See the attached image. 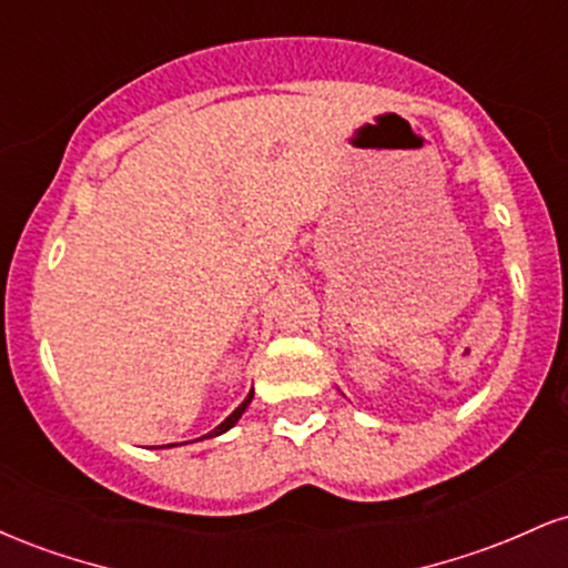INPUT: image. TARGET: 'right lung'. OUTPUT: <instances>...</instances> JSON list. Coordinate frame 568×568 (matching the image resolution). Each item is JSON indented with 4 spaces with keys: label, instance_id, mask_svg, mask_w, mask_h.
I'll return each mask as SVG.
<instances>
[{
    "label": "right lung",
    "instance_id": "right-lung-1",
    "mask_svg": "<svg viewBox=\"0 0 568 568\" xmlns=\"http://www.w3.org/2000/svg\"><path fill=\"white\" fill-rule=\"evenodd\" d=\"M253 400V389H251V393H247V397H245V400L243 403H240V406L237 408H234L232 410V414L230 416H226V419L224 422H221V425L216 427V429H213V433H207L205 435V438H213V435H221V433H226V429H230V427H234V425H237V419H240V416H243V410L247 408V403H251Z\"/></svg>",
    "mask_w": 568,
    "mask_h": 568
}]
</instances>
